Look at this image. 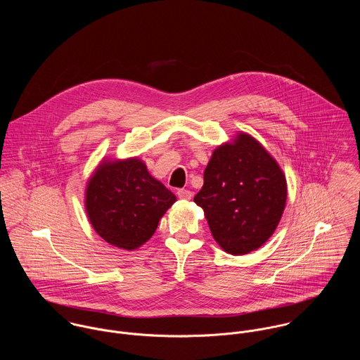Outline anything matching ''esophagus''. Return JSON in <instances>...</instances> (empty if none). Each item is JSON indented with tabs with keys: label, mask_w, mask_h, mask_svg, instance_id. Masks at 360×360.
Here are the masks:
<instances>
[{
	"label": "esophagus",
	"mask_w": 360,
	"mask_h": 360,
	"mask_svg": "<svg viewBox=\"0 0 360 360\" xmlns=\"http://www.w3.org/2000/svg\"><path fill=\"white\" fill-rule=\"evenodd\" d=\"M177 197H179L180 200H191L193 194H191V191H190V190H186V188H180V190L177 191Z\"/></svg>",
	"instance_id": "34e87169"
}]
</instances>
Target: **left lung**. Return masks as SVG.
<instances>
[{
	"instance_id": "obj_1",
	"label": "left lung",
	"mask_w": 360,
	"mask_h": 360,
	"mask_svg": "<svg viewBox=\"0 0 360 360\" xmlns=\"http://www.w3.org/2000/svg\"><path fill=\"white\" fill-rule=\"evenodd\" d=\"M287 201V181L276 159L247 133L217 147L194 202L204 209L214 241L231 255L262 247L274 233Z\"/></svg>"
}]
</instances>
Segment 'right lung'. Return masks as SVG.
<instances>
[{"label":"right lung","mask_w":360,"mask_h":360,"mask_svg":"<svg viewBox=\"0 0 360 360\" xmlns=\"http://www.w3.org/2000/svg\"><path fill=\"white\" fill-rule=\"evenodd\" d=\"M176 195L137 158L103 160L86 187V212L100 237L133 251L147 243Z\"/></svg>","instance_id":"1"}]
</instances>
